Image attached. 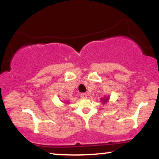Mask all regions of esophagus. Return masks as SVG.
<instances>
[{
	"instance_id": "1",
	"label": "esophagus",
	"mask_w": 159,
	"mask_h": 159,
	"mask_svg": "<svg viewBox=\"0 0 159 159\" xmlns=\"http://www.w3.org/2000/svg\"><path fill=\"white\" fill-rule=\"evenodd\" d=\"M81 95V97L84 99H85V98H88V95H87V93H81V95Z\"/></svg>"
}]
</instances>
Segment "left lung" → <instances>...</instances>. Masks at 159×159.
Returning a JSON list of instances; mask_svg holds the SVG:
<instances>
[{"label":"left lung","mask_w":159,"mask_h":159,"mask_svg":"<svg viewBox=\"0 0 159 159\" xmlns=\"http://www.w3.org/2000/svg\"><path fill=\"white\" fill-rule=\"evenodd\" d=\"M107 100H108V98H106V99H105V100H103V102H106V101H107Z\"/></svg>","instance_id":"left-lung-1"}]
</instances>
